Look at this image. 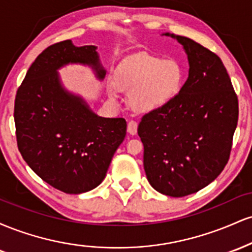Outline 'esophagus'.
Returning a JSON list of instances; mask_svg holds the SVG:
<instances>
[{"mask_svg": "<svg viewBox=\"0 0 252 252\" xmlns=\"http://www.w3.org/2000/svg\"><path fill=\"white\" fill-rule=\"evenodd\" d=\"M128 132L130 135H136L137 134V123L135 122V121H130V122L128 123Z\"/></svg>", "mask_w": 252, "mask_h": 252, "instance_id": "1", "label": "esophagus"}]
</instances>
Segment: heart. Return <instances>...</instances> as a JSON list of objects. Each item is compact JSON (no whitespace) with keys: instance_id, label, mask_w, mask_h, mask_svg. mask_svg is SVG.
Masks as SVG:
<instances>
[{"instance_id":"b5f03b06","label":"heart","mask_w":252,"mask_h":252,"mask_svg":"<svg viewBox=\"0 0 252 252\" xmlns=\"http://www.w3.org/2000/svg\"><path fill=\"white\" fill-rule=\"evenodd\" d=\"M186 79L184 63L176 58L140 53L118 63L114 82L108 84V96L117 102V89L129 92V105L137 112H154L172 104Z\"/></svg>"}]
</instances>
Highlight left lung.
<instances>
[{
    "instance_id": "obj_1",
    "label": "left lung",
    "mask_w": 252,
    "mask_h": 252,
    "mask_svg": "<svg viewBox=\"0 0 252 252\" xmlns=\"http://www.w3.org/2000/svg\"><path fill=\"white\" fill-rule=\"evenodd\" d=\"M162 35L182 45L189 78L174 102L144 115L137 132L149 184L180 198L206 187L224 169L238 122V99L217 54L189 37Z\"/></svg>"
}]
</instances>
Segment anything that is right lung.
<instances>
[{
	"instance_id": "obj_1",
	"label": "right lung",
	"mask_w": 252,
	"mask_h": 252,
	"mask_svg": "<svg viewBox=\"0 0 252 252\" xmlns=\"http://www.w3.org/2000/svg\"><path fill=\"white\" fill-rule=\"evenodd\" d=\"M74 63L91 68L99 82L105 77L96 46L58 42L32 63L14 108L24 160L43 181L68 194L96 189L126 134L124 118L98 116L80 94L65 88L59 70Z\"/></svg>"
}]
</instances>
